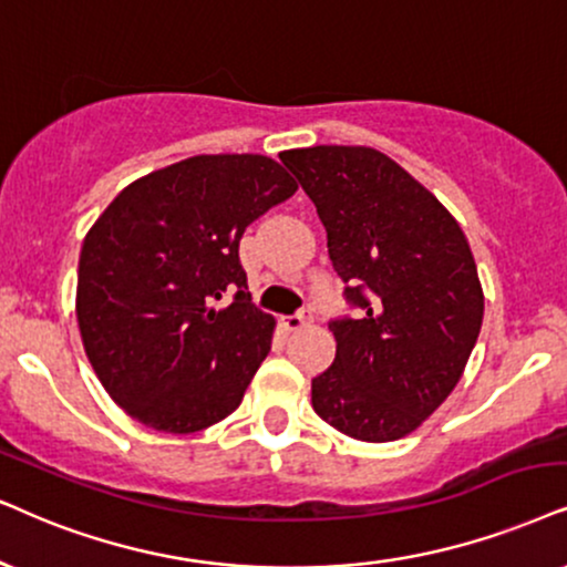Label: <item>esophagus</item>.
Listing matches in <instances>:
<instances>
[{
    "label": "esophagus",
    "mask_w": 567,
    "mask_h": 567,
    "mask_svg": "<svg viewBox=\"0 0 567 567\" xmlns=\"http://www.w3.org/2000/svg\"><path fill=\"white\" fill-rule=\"evenodd\" d=\"M311 324V311L308 308H303V311H298L296 317H285L282 319V327L288 329V332H298V329H303Z\"/></svg>",
    "instance_id": "1"
}]
</instances>
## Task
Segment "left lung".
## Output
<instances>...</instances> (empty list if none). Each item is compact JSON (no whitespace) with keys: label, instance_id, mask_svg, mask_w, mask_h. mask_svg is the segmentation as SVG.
<instances>
[{"label":"left lung","instance_id":"8db88e82","mask_svg":"<svg viewBox=\"0 0 567 567\" xmlns=\"http://www.w3.org/2000/svg\"><path fill=\"white\" fill-rule=\"evenodd\" d=\"M313 200L329 259L355 319H332L334 363L311 405L361 442L411 434L461 382L484 319V292L453 214L369 146L279 154Z\"/></svg>","mask_w":567,"mask_h":567}]
</instances>
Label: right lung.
<instances>
[{"mask_svg":"<svg viewBox=\"0 0 567 567\" xmlns=\"http://www.w3.org/2000/svg\"><path fill=\"white\" fill-rule=\"evenodd\" d=\"M296 190L269 156L200 154L131 183L93 221L78 261V327L127 415L193 434L240 405L275 319L250 303L238 246ZM227 289L234 303L219 309Z\"/></svg>","mask_w":567,"mask_h":567,"instance_id":"right-lung-1","label":"right lung"}]
</instances>
